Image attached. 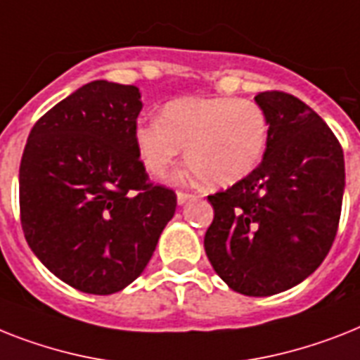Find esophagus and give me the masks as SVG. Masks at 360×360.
I'll list each match as a JSON object with an SVG mask.
<instances>
[{
    "mask_svg": "<svg viewBox=\"0 0 360 360\" xmlns=\"http://www.w3.org/2000/svg\"><path fill=\"white\" fill-rule=\"evenodd\" d=\"M190 200H194V195L186 194V192H177V203H179V205H183V203H186V201Z\"/></svg>",
    "mask_w": 360,
    "mask_h": 360,
    "instance_id": "esophagus-1",
    "label": "esophagus"
}]
</instances>
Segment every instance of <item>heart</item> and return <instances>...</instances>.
Instances as JSON below:
<instances>
[{
	"instance_id": "1",
	"label": "heart",
	"mask_w": 360,
	"mask_h": 360,
	"mask_svg": "<svg viewBox=\"0 0 360 360\" xmlns=\"http://www.w3.org/2000/svg\"><path fill=\"white\" fill-rule=\"evenodd\" d=\"M142 165L165 177L185 160L203 185L227 188L261 165L268 144V118L251 99L181 98L165 105L160 118L140 120L133 131Z\"/></svg>"
}]
</instances>
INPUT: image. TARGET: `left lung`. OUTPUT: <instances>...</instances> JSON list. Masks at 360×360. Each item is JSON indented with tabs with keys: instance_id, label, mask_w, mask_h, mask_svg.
Instances as JSON below:
<instances>
[{
	"instance_id": "left-lung-1",
	"label": "left lung",
	"mask_w": 360,
	"mask_h": 360,
	"mask_svg": "<svg viewBox=\"0 0 360 360\" xmlns=\"http://www.w3.org/2000/svg\"><path fill=\"white\" fill-rule=\"evenodd\" d=\"M255 101L268 118L264 157L246 179L209 195L214 220L203 244L229 288L264 297L322 264L337 236L346 174L337 136L302 99L271 90Z\"/></svg>"
}]
</instances>
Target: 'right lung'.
<instances>
[{
  "mask_svg": "<svg viewBox=\"0 0 360 360\" xmlns=\"http://www.w3.org/2000/svg\"><path fill=\"white\" fill-rule=\"evenodd\" d=\"M140 110L136 86L92 81L44 114L23 150L25 240L53 276L86 294L133 283L177 207L136 153Z\"/></svg>",
  "mask_w": 360,
  "mask_h": 360,
  "instance_id": "right-lung-1",
  "label": "right lung"
}]
</instances>
